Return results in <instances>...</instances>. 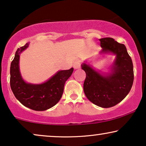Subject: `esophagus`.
Returning a JSON list of instances; mask_svg holds the SVG:
<instances>
[{"mask_svg":"<svg viewBox=\"0 0 146 146\" xmlns=\"http://www.w3.org/2000/svg\"><path fill=\"white\" fill-rule=\"evenodd\" d=\"M81 66V62L79 60H76L73 64V67L75 69H78Z\"/></svg>","mask_w":146,"mask_h":146,"instance_id":"1","label":"esophagus"}]
</instances>
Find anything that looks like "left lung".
<instances>
[{"instance_id":"8db88e82","label":"left lung","mask_w":146,"mask_h":146,"mask_svg":"<svg viewBox=\"0 0 146 146\" xmlns=\"http://www.w3.org/2000/svg\"><path fill=\"white\" fill-rule=\"evenodd\" d=\"M102 53H111L115 59L110 73L102 75L88 64L84 63L82 69L85 71L84 92L91 102L102 108L114 106L125 98L133 82V63L123 44L112 38L99 39Z\"/></svg>"}]
</instances>
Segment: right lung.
I'll list each match as a JSON object with an SVG mask.
<instances>
[{"label": "right lung", "mask_w": 146, "mask_h": 146, "mask_svg": "<svg viewBox=\"0 0 146 146\" xmlns=\"http://www.w3.org/2000/svg\"><path fill=\"white\" fill-rule=\"evenodd\" d=\"M29 43L17 49L11 64L10 84L12 91L18 100L25 106L36 111H44L58 102L62 96L66 81L73 72L72 68L58 71L48 80L40 84L27 83L19 70L20 54L29 46Z\"/></svg>", "instance_id": "1"}]
</instances>
